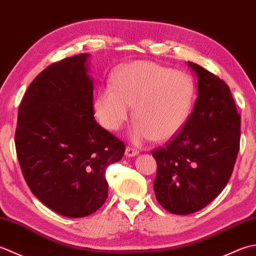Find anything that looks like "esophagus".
<instances>
[{
    "label": "esophagus",
    "mask_w": 256,
    "mask_h": 256,
    "mask_svg": "<svg viewBox=\"0 0 256 256\" xmlns=\"http://www.w3.org/2000/svg\"><path fill=\"white\" fill-rule=\"evenodd\" d=\"M138 154V150L133 148V146H126V150H125V155L128 156V157H133V156H136Z\"/></svg>",
    "instance_id": "34e87169"
}]
</instances>
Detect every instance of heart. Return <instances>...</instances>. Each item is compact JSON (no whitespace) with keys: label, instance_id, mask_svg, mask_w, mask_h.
<instances>
[{"label":"heart","instance_id":"1","mask_svg":"<svg viewBox=\"0 0 256 256\" xmlns=\"http://www.w3.org/2000/svg\"><path fill=\"white\" fill-rule=\"evenodd\" d=\"M194 84L186 74L154 62L126 64L113 74L94 101L101 125L118 131L132 113L135 140H168L182 131L194 104Z\"/></svg>","mask_w":256,"mask_h":256}]
</instances>
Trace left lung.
Instances as JSON below:
<instances>
[{
  "label": "left lung",
  "mask_w": 256,
  "mask_h": 256,
  "mask_svg": "<svg viewBox=\"0 0 256 256\" xmlns=\"http://www.w3.org/2000/svg\"><path fill=\"white\" fill-rule=\"evenodd\" d=\"M188 64L198 77L194 111L182 131L152 153L156 199L175 214L209 204L226 186L240 150L241 116L230 88L209 70Z\"/></svg>",
  "instance_id": "8db88e82"
}]
</instances>
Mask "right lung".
<instances>
[{"label":"right lung","instance_id":"obj_1","mask_svg":"<svg viewBox=\"0 0 256 256\" xmlns=\"http://www.w3.org/2000/svg\"><path fill=\"white\" fill-rule=\"evenodd\" d=\"M86 54L54 62L32 80L18 108L15 148L30 192L48 208L84 218L108 198L106 170L123 140L94 120Z\"/></svg>","mask_w":256,"mask_h":256}]
</instances>
